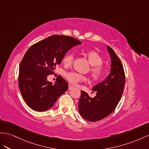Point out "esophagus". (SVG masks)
Masks as SVG:
<instances>
[{
    "mask_svg": "<svg viewBox=\"0 0 149 149\" xmlns=\"http://www.w3.org/2000/svg\"><path fill=\"white\" fill-rule=\"evenodd\" d=\"M73 86H72L71 85H70L69 84V86H68V89H69V90H71V89H73Z\"/></svg>",
    "mask_w": 149,
    "mask_h": 149,
    "instance_id": "obj_1",
    "label": "esophagus"
}]
</instances>
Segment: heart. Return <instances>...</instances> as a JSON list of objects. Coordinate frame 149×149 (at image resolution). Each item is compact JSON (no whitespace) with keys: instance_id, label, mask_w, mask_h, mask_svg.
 <instances>
[{"instance_id":"1","label":"heart","mask_w":149,"mask_h":149,"mask_svg":"<svg viewBox=\"0 0 149 149\" xmlns=\"http://www.w3.org/2000/svg\"><path fill=\"white\" fill-rule=\"evenodd\" d=\"M85 55L87 56L89 62L92 66L91 69V74L93 78L96 81L103 78L106 75V68L102 65L103 62L102 57L97 52L94 50L86 51ZM74 60V54L72 53H68L64 56L63 58V62L65 65H70ZM65 77L72 84H77L82 82L87 81V77L84 75H82L75 72H69L65 74Z\"/></svg>"}]
</instances>
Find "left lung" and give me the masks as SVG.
<instances>
[{
	"mask_svg": "<svg viewBox=\"0 0 149 149\" xmlns=\"http://www.w3.org/2000/svg\"><path fill=\"white\" fill-rule=\"evenodd\" d=\"M111 60L110 74L105 80L93 87L96 96L92 98L81 91L79 102V111L82 118L89 121H97L109 116L120 102L125 84L123 64L114 52L107 46Z\"/></svg>",
	"mask_w": 149,
	"mask_h": 149,
	"instance_id": "left-lung-1",
	"label": "left lung"
}]
</instances>
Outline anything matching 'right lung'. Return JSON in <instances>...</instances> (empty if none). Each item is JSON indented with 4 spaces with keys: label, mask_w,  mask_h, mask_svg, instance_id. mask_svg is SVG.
<instances>
[{
    "label": "right lung",
    "mask_w": 149,
    "mask_h": 149,
    "mask_svg": "<svg viewBox=\"0 0 149 149\" xmlns=\"http://www.w3.org/2000/svg\"><path fill=\"white\" fill-rule=\"evenodd\" d=\"M82 43L74 38L52 35L33 45L22 58L19 71V87L26 103L33 110L52 108L68 89V83L59 75L53 84L47 81L70 48Z\"/></svg>",
    "instance_id": "add662e5"
}]
</instances>
